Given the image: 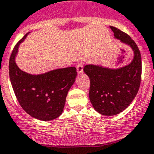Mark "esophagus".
<instances>
[{"mask_svg":"<svg viewBox=\"0 0 154 154\" xmlns=\"http://www.w3.org/2000/svg\"><path fill=\"white\" fill-rule=\"evenodd\" d=\"M77 71L79 75L84 73V65L83 64H78L77 65Z\"/></svg>","mask_w":154,"mask_h":154,"instance_id":"34e87169","label":"esophagus"}]
</instances>
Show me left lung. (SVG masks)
Returning <instances> with one entry per match:
<instances>
[{"label":"left lung","mask_w":154,"mask_h":154,"mask_svg":"<svg viewBox=\"0 0 154 154\" xmlns=\"http://www.w3.org/2000/svg\"><path fill=\"white\" fill-rule=\"evenodd\" d=\"M120 42L131 47L134 57L130 64L119 68L87 64L84 71L90 80V100L94 109L103 116L119 114L129 106L138 92L141 80V56L128 34L110 26Z\"/></svg>","instance_id":"obj_1"}]
</instances>
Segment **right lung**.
I'll use <instances>...</instances> for the list:
<instances>
[{
	"mask_svg": "<svg viewBox=\"0 0 154 154\" xmlns=\"http://www.w3.org/2000/svg\"><path fill=\"white\" fill-rule=\"evenodd\" d=\"M17 42L9 62V74L14 93L24 111L41 121H51L63 112L69 90L75 82L74 67L55 69L41 74H31L19 68L15 61L20 45Z\"/></svg>",
	"mask_w": 154,
	"mask_h": 154,
	"instance_id": "add662e5",
	"label": "right lung"
}]
</instances>
